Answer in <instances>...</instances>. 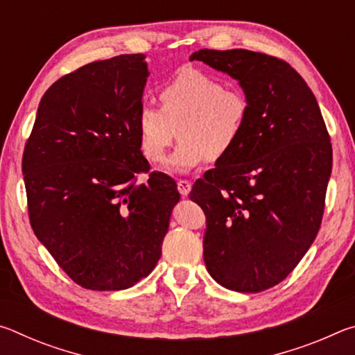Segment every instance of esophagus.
<instances>
[{"label":"esophagus","instance_id":"esophagus-1","mask_svg":"<svg viewBox=\"0 0 355 355\" xmlns=\"http://www.w3.org/2000/svg\"><path fill=\"white\" fill-rule=\"evenodd\" d=\"M177 188L180 191V194H182L183 197H186L191 192V188H192V183L189 182V180H178L177 183Z\"/></svg>","mask_w":355,"mask_h":355}]
</instances>
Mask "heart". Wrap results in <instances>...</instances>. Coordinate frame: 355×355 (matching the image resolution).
Listing matches in <instances>:
<instances>
[{"mask_svg":"<svg viewBox=\"0 0 355 355\" xmlns=\"http://www.w3.org/2000/svg\"><path fill=\"white\" fill-rule=\"evenodd\" d=\"M161 107L144 103L137 114L141 148L153 164L163 163L177 136L180 144L167 169L189 172L203 161L228 158L241 142L250 101L241 89L224 87L218 78L182 69L159 86Z\"/></svg>","mask_w":355,"mask_h":355,"instance_id":"b5f03b06","label":"heart"}]
</instances>
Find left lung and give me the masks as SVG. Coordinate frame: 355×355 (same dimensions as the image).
Instances as JSON below:
<instances>
[{
    "label": "left lung",
    "mask_w": 355,
    "mask_h": 355,
    "mask_svg": "<svg viewBox=\"0 0 355 355\" xmlns=\"http://www.w3.org/2000/svg\"><path fill=\"white\" fill-rule=\"evenodd\" d=\"M239 81L250 101L241 142L192 186L207 214L203 260L228 290L260 293L286 279L320 232L332 144L307 83L284 59L249 50H199Z\"/></svg>",
    "instance_id": "8db88e82"
}]
</instances>
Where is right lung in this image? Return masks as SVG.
I'll return each instance as SVG.
<instances>
[{"instance_id":"right-lung-1","label":"right lung","mask_w":355,"mask_h":355,"mask_svg":"<svg viewBox=\"0 0 355 355\" xmlns=\"http://www.w3.org/2000/svg\"><path fill=\"white\" fill-rule=\"evenodd\" d=\"M147 76L142 55H122L59 78L23 152L35 236L86 290H125L147 277L180 202L175 180L150 172L141 152Z\"/></svg>"}]
</instances>
